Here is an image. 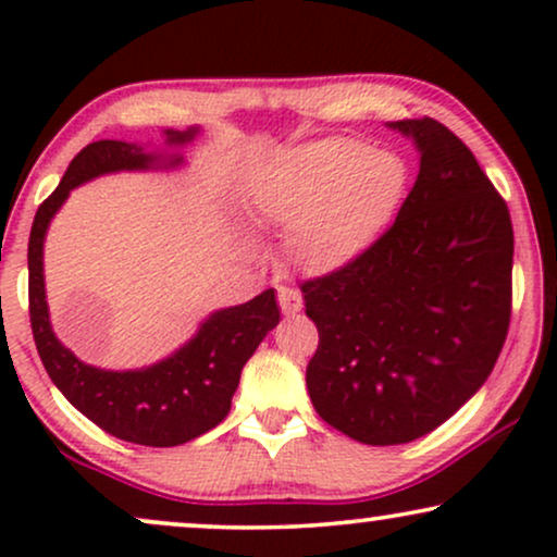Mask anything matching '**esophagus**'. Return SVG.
Here are the masks:
<instances>
[{"label":"esophagus","mask_w":557,"mask_h":557,"mask_svg":"<svg viewBox=\"0 0 557 557\" xmlns=\"http://www.w3.org/2000/svg\"><path fill=\"white\" fill-rule=\"evenodd\" d=\"M277 298H280V309L285 311V314H298L300 309H304V298H300V290L298 287H277Z\"/></svg>","instance_id":"esophagus-1"}]
</instances>
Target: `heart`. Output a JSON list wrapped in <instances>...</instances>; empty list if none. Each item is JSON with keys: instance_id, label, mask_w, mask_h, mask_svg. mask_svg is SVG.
Returning a JSON list of instances; mask_svg holds the SVG:
<instances>
[{"instance_id": "heart-1", "label": "heart", "mask_w": 557, "mask_h": 557, "mask_svg": "<svg viewBox=\"0 0 557 557\" xmlns=\"http://www.w3.org/2000/svg\"><path fill=\"white\" fill-rule=\"evenodd\" d=\"M406 164L354 138L298 146L257 194L261 222L287 230L285 253L306 272H332L372 246L398 209Z\"/></svg>"}]
</instances>
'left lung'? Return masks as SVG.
<instances>
[{
	"mask_svg": "<svg viewBox=\"0 0 557 557\" xmlns=\"http://www.w3.org/2000/svg\"><path fill=\"white\" fill-rule=\"evenodd\" d=\"M421 168L367 251L304 280L319 345L306 367L317 413L363 445L437 430L484 385L513 309V225L469 146L432 117L393 123Z\"/></svg>",
	"mask_w": 557,
	"mask_h": 557,
	"instance_id": "left-lung-1",
	"label": "left lung"
}]
</instances>
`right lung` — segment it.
Instances as JSON below:
<instances>
[{
  "mask_svg": "<svg viewBox=\"0 0 557 557\" xmlns=\"http://www.w3.org/2000/svg\"><path fill=\"white\" fill-rule=\"evenodd\" d=\"M196 131H168L170 144H185ZM154 157L125 140H96L75 154L54 194L44 198L28 240V314L44 369L86 419L133 445L172 447L214 430L230 413L240 372L257 345L277 327L274 290L248 304L216 311L175 356L138 372H107L88 367L54 337L44 296V235L57 209L75 185L117 170H146ZM181 159H172L177 164Z\"/></svg>",
  "mask_w": 557,
  "mask_h": 557,
  "instance_id": "right-lung-1",
  "label": "right lung"
}]
</instances>
